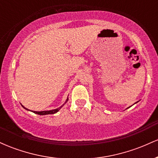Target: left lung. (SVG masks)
Listing matches in <instances>:
<instances>
[{"label":"left lung","instance_id":"1","mask_svg":"<svg viewBox=\"0 0 158 158\" xmlns=\"http://www.w3.org/2000/svg\"><path fill=\"white\" fill-rule=\"evenodd\" d=\"M137 102H136L135 103V104H136V103H137ZM130 107H131V106H130Z\"/></svg>","mask_w":158,"mask_h":158}]
</instances>
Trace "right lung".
Here are the masks:
<instances>
[{"label":"right lung","mask_w":158,"mask_h":158,"mask_svg":"<svg viewBox=\"0 0 158 158\" xmlns=\"http://www.w3.org/2000/svg\"><path fill=\"white\" fill-rule=\"evenodd\" d=\"M68 98H67L66 101H65V102L63 103V105H61V106L60 107H59V108H56V109L50 110H43V111H35V110H30L27 109V108H25V107L23 106H22V105H21V106H22V107H23V108H24V109H26L27 110H30V111L33 112V113H35L36 114H39V115H47V114H53L57 113V112L59 111V110H60L61 108L64 106V104H66V102H68Z\"/></svg>","instance_id":"1"}]
</instances>
